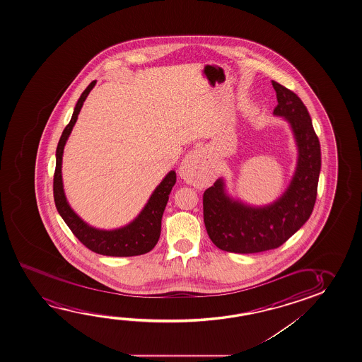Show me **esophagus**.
Instances as JSON below:
<instances>
[{"label": "esophagus", "mask_w": 362, "mask_h": 362, "mask_svg": "<svg viewBox=\"0 0 362 362\" xmlns=\"http://www.w3.org/2000/svg\"><path fill=\"white\" fill-rule=\"evenodd\" d=\"M205 153L203 148H197L194 151L189 153L187 158L182 163V172L189 173V172H200L204 169Z\"/></svg>", "instance_id": "obj_1"}]
</instances>
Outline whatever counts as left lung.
I'll return each instance as SVG.
<instances>
[{
	"label": "left lung",
	"instance_id": "8db88e82",
	"mask_svg": "<svg viewBox=\"0 0 362 362\" xmlns=\"http://www.w3.org/2000/svg\"><path fill=\"white\" fill-rule=\"evenodd\" d=\"M278 105L274 115L283 117L293 132L298 162L288 188L270 204L250 205L228 194L224 178L203 195L208 235L224 252L238 254L267 252L283 245L309 221L314 209L321 149L308 108L290 89L272 81Z\"/></svg>",
	"mask_w": 362,
	"mask_h": 362
}]
</instances>
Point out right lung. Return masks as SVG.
<instances>
[{
	"label": "right lung",
	"instance_id": "obj_1",
	"mask_svg": "<svg viewBox=\"0 0 362 362\" xmlns=\"http://www.w3.org/2000/svg\"><path fill=\"white\" fill-rule=\"evenodd\" d=\"M95 83L97 81H93L92 83H89L87 88L84 89L83 93L81 95L79 100H77V105L74 107L72 118L67 127L64 128L62 136L58 141L57 151H56V170H54V178H53L54 203L64 223L69 226L76 238L83 244L84 247H88L89 250L100 255H107V257H136V255L151 252L159 240L163 213L165 209L172 188L177 182V174L174 170H170L163 178L162 182L158 184L157 188L154 189V192L148 199L147 204L144 205L141 213L136 215L131 223L117 229L107 230V229H98L95 226H89L88 223H86L71 208L63 189V149L77 122L83 102L89 95V92L95 87Z\"/></svg>",
	"mask_w": 362,
	"mask_h": 362
}]
</instances>
